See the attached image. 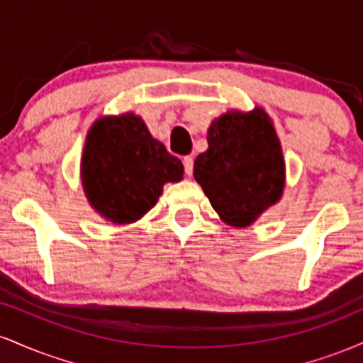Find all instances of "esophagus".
<instances>
[{"label": "esophagus", "instance_id": "1", "mask_svg": "<svg viewBox=\"0 0 363 363\" xmlns=\"http://www.w3.org/2000/svg\"><path fill=\"white\" fill-rule=\"evenodd\" d=\"M182 164H184V172L187 176H191L193 174V167H194V160L191 157H184L182 158Z\"/></svg>", "mask_w": 363, "mask_h": 363}]
</instances>
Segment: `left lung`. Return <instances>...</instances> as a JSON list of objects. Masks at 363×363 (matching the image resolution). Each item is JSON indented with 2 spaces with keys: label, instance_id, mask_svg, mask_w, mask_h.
Segmentation results:
<instances>
[{
  "label": "left lung",
  "instance_id": "obj_1",
  "mask_svg": "<svg viewBox=\"0 0 363 363\" xmlns=\"http://www.w3.org/2000/svg\"><path fill=\"white\" fill-rule=\"evenodd\" d=\"M208 150L194 160V179L223 223L245 228L285 191V158L262 107L230 109L211 121Z\"/></svg>",
  "mask_w": 363,
  "mask_h": 363
}]
</instances>
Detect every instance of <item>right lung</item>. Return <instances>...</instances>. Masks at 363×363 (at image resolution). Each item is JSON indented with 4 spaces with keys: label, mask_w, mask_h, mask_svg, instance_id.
Segmentation results:
<instances>
[{
    "label": "right lung",
    "mask_w": 363,
    "mask_h": 363,
    "mask_svg": "<svg viewBox=\"0 0 363 363\" xmlns=\"http://www.w3.org/2000/svg\"><path fill=\"white\" fill-rule=\"evenodd\" d=\"M182 176V162L150 135L135 112L102 116L86 133L82 187L89 205L106 222H138L157 205L164 184Z\"/></svg>",
    "instance_id": "1"
}]
</instances>
